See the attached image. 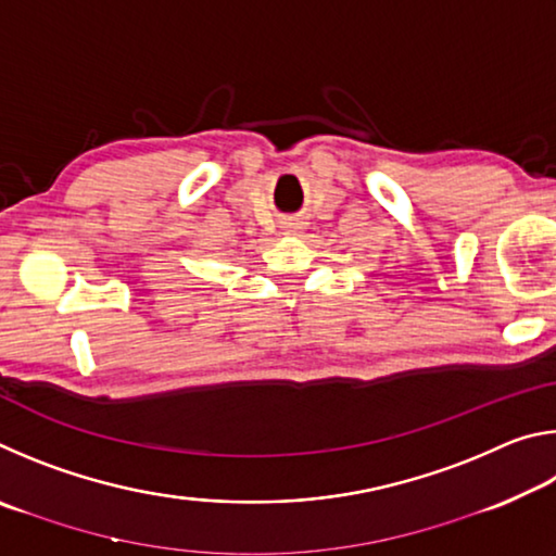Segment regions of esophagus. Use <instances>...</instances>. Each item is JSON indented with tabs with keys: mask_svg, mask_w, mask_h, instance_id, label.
Segmentation results:
<instances>
[{
	"mask_svg": "<svg viewBox=\"0 0 556 556\" xmlns=\"http://www.w3.org/2000/svg\"><path fill=\"white\" fill-rule=\"evenodd\" d=\"M285 230H287V232H299L301 228H299L296 220H289V223H285Z\"/></svg>",
	"mask_w": 556,
	"mask_h": 556,
	"instance_id": "obj_1",
	"label": "esophagus"
}]
</instances>
